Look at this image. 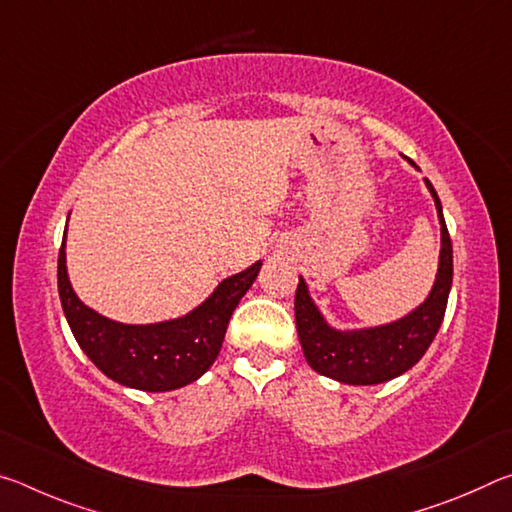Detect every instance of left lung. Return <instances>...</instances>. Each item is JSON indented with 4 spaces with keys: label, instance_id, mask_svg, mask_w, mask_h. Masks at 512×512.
I'll list each match as a JSON object with an SVG mask.
<instances>
[{
    "label": "left lung",
    "instance_id": "1",
    "mask_svg": "<svg viewBox=\"0 0 512 512\" xmlns=\"http://www.w3.org/2000/svg\"><path fill=\"white\" fill-rule=\"evenodd\" d=\"M427 187L436 198L443 248H440L436 284H433L427 302L415 309L411 316L397 320L393 325L363 329V332H334L323 323L300 277L296 289V327L305 359L320 375L354 386L381 384V381L395 379L413 368L429 350L431 341L436 339L440 323L445 318L449 289H452L454 264L452 239H449L440 198L429 180Z\"/></svg>",
    "mask_w": 512,
    "mask_h": 512
}]
</instances>
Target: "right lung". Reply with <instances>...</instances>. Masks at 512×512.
Here are the masks:
<instances>
[{
  "label": "right lung",
  "instance_id": "1",
  "mask_svg": "<svg viewBox=\"0 0 512 512\" xmlns=\"http://www.w3.org/2000/svg\"><path fill=\"white\" fill-rule=\"evenodd\" d=\"M259 266L232 275L192 314L158 325H121L85 307L72 291L65 248L58 253V293L65 318L81 350L103 375L137 391H173L196 381L219 357L230 316Z\"/></svg>",
  "mask_w": 512,
  "mask_h": 512
}]
</instances>
